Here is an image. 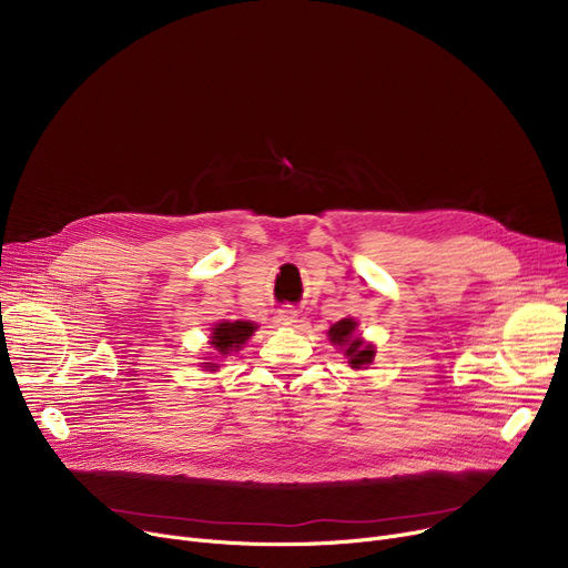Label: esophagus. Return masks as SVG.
I'll use <instances>...</instances> for the list:
<instances>
[{"mask_svg": "<svg viewBox=\"0 0 568 568\" xmlns=\"http://www.w3.org/2000/svg\"><path fill=\"white\" fill-rule=\"evenodd\" d=\"M296 322H300V313H296L292 306L281 308L278 315H276L278 326H296Z\"/></svg>", "mask_w": 568, "mask_h": 568, "instance_id": "34e87169", "label": "esophagus"}]
</instances>
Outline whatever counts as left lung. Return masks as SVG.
Wrapping results in <instances>:
<instances>
[{
    "instance_id": "obj_1",
    "label": "left lung",
    "mask_w": 568,
    "mask_h": 568,
    "mask_svg": "<svg viewBox=\"0 0 568 568\" xmlns=\"http://www.w3.org/2000/svg\"><path fill=\"white\" fill-rule=\"evenodd\" d=\"M354 332H356V322L352 317H343L329 329V341L345 352L347 364L354 371H359V368H366L373 364L375 347L371 343L362 341L359 336H354Z\"/></svg>"
}]
</instances>
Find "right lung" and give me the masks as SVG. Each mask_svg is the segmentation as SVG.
<instances>
[{
	"label": "right lung",
	"instance_id": "add662e5",
	"mask_svg": "<svg viewBox=\"0 0 568 568\" xmlns=\"http://www.w3.org/2000/svg\"><path fill=\"white\" fill-rule=\"evenodd\" d=\"M257 329V326L253 322H242V320H234V322H219L214 329H212V347L221 354V356H227L230 352H236L239 347H242L251 336L253 332ZM204 368L209 371H216L219 364H204Z\"/></svg>",
	"mask_w": 568,
	"mask_h": 568
}]
</instances>
